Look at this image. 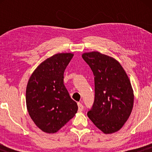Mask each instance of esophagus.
I'll use <instances>...</instances> for the list:
<instances>
[{"mask_svg": "<svg viewBox=\"0 0 152 152\" xmlns=\"http://www.w3.org/2000/svg\"><path fill=\"white\" fill-rule=\"evenodd\" d=\"M77 105H78V110H79V111H83V109H84V106L82 105V104L79 102L77 104Z\"/></svg>", "mask_w": 152, "mask_h": 152, "instance_id": "1", "label": "esophagus"}]
</instances>
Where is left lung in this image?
<instances>
[{
  "label": "left lung",
  "mask_w": 152,
  "mask_h": 152,
  "mask_svg": "<svg viewBox=\"0 0 152 152\" xmlns=\"http://www.w3.org/2000/svg\"><path fill=\"white\" fill-rule=\"evenodd\" d=\"M94 75L95 99L87 115L104 134L118 132L127 121L134 93L126 72L117 60L99 52L82 55Z\"/></svg>",
  "instance_id": "left-lung-1"
}]
</instances>
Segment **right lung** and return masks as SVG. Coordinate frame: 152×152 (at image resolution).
Listing matches in <instances>:
<instances>
[{"mask_svg":"<svg viewBox=\"0 0 152 152\" xmlns=\"http://www.w3.org/2000/svg\"><path fill=\"white\" fill-rule=\"evenodd\" d=\"M73 57L58 53L43 61L33 72L26 88V106L35 124L48 134L59 131L75 115L76 102L64 84V73Z\"/></svg>","mask_w":152,"mask_h":152,"instance_id":"right-lung-1","label":"right lung"}]
</instances>
